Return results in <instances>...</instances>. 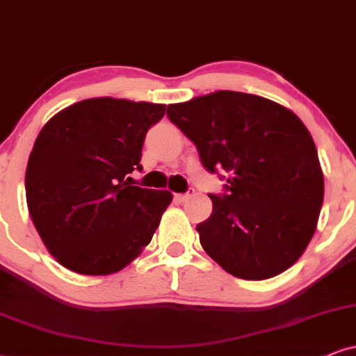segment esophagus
Here are the masks:
<instances>
[{"instance_id": "1", "label": "esophagus", "mask_w": 356, "mask_h": 356, "mask_svg": "<svg viewBox=\"0 0 356 356\" xmlns=\"http://www.w3.org/2000/svg\"><path fill=\"white\" fill-rule=\"evenodd\" d=\"M193 193V188H188L187 192H184V193H175L174 195V199H175V202H177V204H184V202H186L188 197H191Z\"/></svg>"}]
</instances>
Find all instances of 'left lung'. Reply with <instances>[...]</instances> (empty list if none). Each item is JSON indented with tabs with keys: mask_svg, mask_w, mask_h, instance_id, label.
<instances>
[{
	"mask_svg": "<svg viewBox=\"0 0 356 356\" xmlns=\"http://www.w3.org/2000/svg\"><path fill=\"white\" fill-rule=\"evenodd\" d=\"M222 193L197 225L200 245L225 271L246 281L277 276L307 248L323 200L314 139L287 108L250 93L222 92L168 106Z\"/></svg>",
	"mask_w": 356,
	"mask_h": 356,
	"instance_id": "8db88e82",
	"label": "left lung"
}]
</instances>
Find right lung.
<instances>
[{
  "label": "right lung",
  "mask_w": 356,
  "mask_h": 356,
  "mask_svg": "<svg viewBox=\"0 0 356 356\" xmlns=\"http://www.w3.org/2000/svg\"><path fill=\"white\" fill-rule=\"evenodd\" d=\"M165 105L90 98L40 129L26 169L35 230L62 266L87 276L123 269L149 245L168 191L131 186L146 133Z\"/></svg>",
  "instance_id": "right-lung-1"
}]
</instances>
